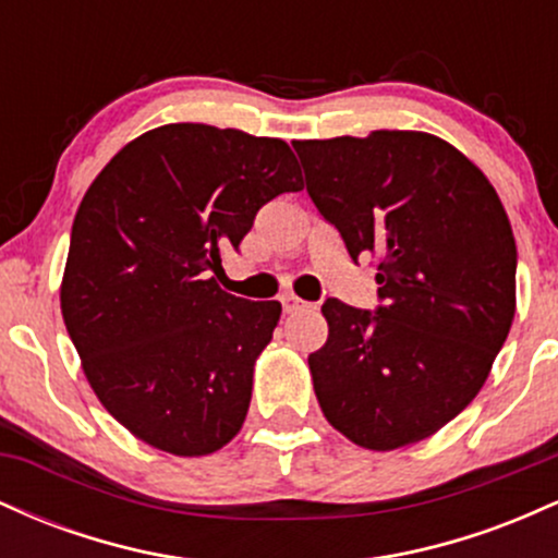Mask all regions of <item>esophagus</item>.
<instances>
[{"instance_id": "obj_1", "label": "esophagus", "mask_w": 558, "mask_h": 558, "mask_svg": "<svg viewBox=\"0 0 558 558\" xmlns=\"http://www.w3.org/2000/svg\"><path fill=\"white\" fill-rule=\"evenodd\" d=\"M280 304H283V312L286 315H291V312H299V310H304V301H301L299 296H293V293H286L283 299H280Z\"/></svg>"}]
</instances>
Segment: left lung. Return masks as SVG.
I'll use <instances>...</instances> for the list:
<instances>
[{
	"instance_id": "8db88e82",
	"label": "left lung",
	"mask_w": 558,
	"mask_h": 558,
	"mask_svg": "<svg viewBox=\"0 0 558 558\" xmlns=\"http://www.w3.org/2000/svg\"><path fill=\"white\" fill-rule=\"evenodd\" d=\"M317 213L354 262L377 257L375 312L323 304L310 354L323 414L373 451L417 444L477 396L514 319L517 246L488 178L444 138L373 131L293 141Z\"/></svg>"
}]
</instances>
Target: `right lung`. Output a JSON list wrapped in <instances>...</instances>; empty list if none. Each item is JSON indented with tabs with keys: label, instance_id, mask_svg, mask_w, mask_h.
<instances>
[{
	"label": "right lung",
	"instance_id": "right-lung-1",
	"mask_svg": "<svg viewBox=\"0 0 558 558\" xmlns=\"http://www.w3.org/2000/svg\"><path fill=\"white\" fill-rule=\"evenodd\" d=\"M286 191H301L286 141L202 123L146 131L88 185L62 317L94 393L144 444L204 457L241 430L280 304L226 293L213 272Z\"/></svg>",
	"mask_w": 558,
	"mask_h": 558
}]
</instances>
